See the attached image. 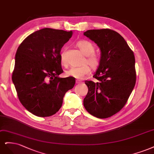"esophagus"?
<instances>
[{"label":"esophagus","instance_id":"obj_1","mask_svg":"<svg viewBox=\"0 0 154 154\" xmlns=\"http://www.w3.org/2000/svg\"><path fill=\"white\" fill-rule=\"evenodd\" d=\"M82 81H79V80H76V83L77 84H81V83H82Z\"/></svg>","mask_w":154,"mask_h":154}]
</instances>
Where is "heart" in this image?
<instances>
[{"label":"heart","instance_id":"obj_1","mask_svg":"<svg viewBox=\"0 0 154 154\" xmlns=\"http://www.w3.org/2000/svg\"><path fill=\"white\" fill-rule=\"evenodd\" d=\"M77 47L80 49L84 56H86L82 63L84 64L79 67H72L66 71V75L72 77L77 79H81L84 76L88 75L90 72V65L93 70H96L101 63V58L100 56L95 53V47L88 41L81 40L77 43ZM61 63L63 66L67 65V62L64 56V53L61 54ZM86 63L88 64H84Z\"/></svg>","mask_w":154,"mask_h":154}]
</instances>
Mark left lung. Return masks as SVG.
<instances>
[{"instance_id": "8db88e82", "label": "left lung", "mask_w": 154, "mask_h": 154, "mask_svg": "<svg viewBox=\"0 0 154 154\" xmlns=\"http://www.w3.org/2000/svg\"><path fill=\"white\" fill-rule=\"evenodd\" d=\"M84 35L97 44L101 52L100 65L93 76L97 82L85 81L88 91L84 106L94 116L109 118L124 107L134 88V55L124 38L111 29L88 30Z\"/></svg>"}]
</instances>
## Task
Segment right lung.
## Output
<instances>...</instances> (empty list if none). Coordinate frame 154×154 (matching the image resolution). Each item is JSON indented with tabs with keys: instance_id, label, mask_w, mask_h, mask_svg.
I'll return each mask as SVG.
<instances>
[{
	"instance_id": "1",
	"label": "right lung",
	"mask_w": 154,
	"mask_h": 154,
	"mask_svg": "<svg viewBox=\"0 0 154 154\" xmlns=\"http://www.w3.org/2000/svg\"><path fill=\"white\" fill-rule=\"evenodd\" d=\"M72 31L44 28L28 36L18 47L12 75L20 102L34 115L51 116L62 106L64 95L75 84L63 72L60 52Z\"/></svg>"
}]
</instances>
